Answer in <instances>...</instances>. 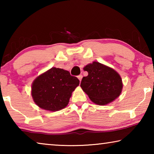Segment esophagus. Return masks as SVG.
<instances>
[{
  "instance_id": "esophagus-1",
  "label": "esophagus",
  "mask_w": 154,
  "mask_h": 154,
  "mask_svg": "<svg viewBox=\"0 0 154 154\" xmlns=\"http://www.w3.org/2000/svg\"><path fill=\"white\" fill-rule=\"evenodd\" d=\"M77 77H78V79H79V81H80V82H81V81H82V77H83V76H82V75H79V76H78Z\"/></svg>"
}]
</instances>
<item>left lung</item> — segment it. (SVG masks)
Here are the masks:
<instances>
[{
    "label": "left lung",
    "instance_id": "8db88e82",
    "mask_svg": "<svg viewBox=\"0 0 154 154\" xmlns=\"http://www.w3.org/2000/svg\"><path fill=\"white\" fill-rule=\"evenodd\" d=\"M88 72L80 86L94 103L105 105L118 98L123 88L121 76L113 69L94 61L83 67Z\"/></svg>",
    "mask_w": 154,
    "mask_h": 154
}]
</instances>
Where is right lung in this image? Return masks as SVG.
<instances>
[{
    "label": "right lung",
    "instance_id": "right-lung-1",
    "mask_svg": "<svg viewBox=\"0 0 154 154\" xmlns=\"http://www.w3.org/2000/svg\"><path fill=\"white\" fill-rule=\"evenodd\" d=\"M79 85V80L68 71L52 67L33 81L31 95L41 109L57 111L68 105L72 92Z\"/></svg>",
    "mask_w": 154,
    "mask_h": 154
}]
</instances>
